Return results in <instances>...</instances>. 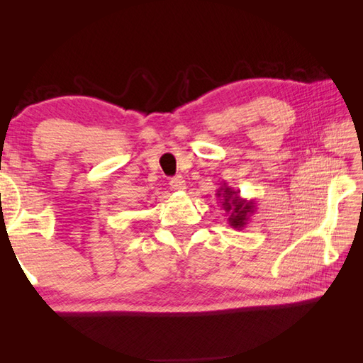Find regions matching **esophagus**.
<instances>
[{
  "mask_svg": "<svg viewBox=\"0 0 363 363\" xmlns=\"http://www.w3.org/2000/svg\"><path fill=\"white\" fill-rule=\"evenodd\" d=\"M169 186H172V189L174 190H186L187 186H186V181L182 179V176H174L169 179Z\"/></svg>",
  "mask_w": 363,
  "mask_h": 363,
  "instance_id": "1",
  "label": "esophagus"
}]
</instances>
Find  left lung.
Instances as JSON below:
<instances>
[{
  "mask_svg": "<svg viewBox=\"0 0 363 363\" xmlns=\"http://www.w3.org/2000/svg\"><path fill=\"white\" fill-rule=\"evenodd\" d=\"M217 198H220L221 207L229 215L228 223L234 229H243L248 225L251 215L256 212V201L242 198L240 194L229 187L226 182L217 190Z\"/></svg>",
  "mask_w": 363,
  "mask_h": 363,
  "instance_id": "8db88e82",
  "label": "left lung"
}]
</instances>
